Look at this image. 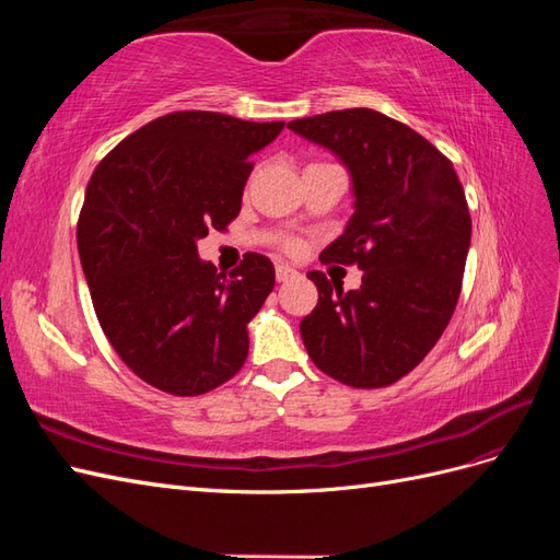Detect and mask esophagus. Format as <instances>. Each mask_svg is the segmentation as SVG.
<instances>
[{
    "label": "esophagus",
    "instance_id": "esophagus-1",
    "mask_svg": "<svg viewBox=\"0 0 560 560\" xmlns=\"http://www.w3.org/2000/svg\"><path fill=\"white\" fill-rule=\"evenodd\" d=\"M276 278H278V282L292 280V278H296V268L287 266V264H278V266H276Z\"/></svg>",
    "mask_w": 560,
    "mask_h": 560
}]
</instances>
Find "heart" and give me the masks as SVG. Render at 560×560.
Returning <instances> with one entry per match:
<instances>
[{"mask_svg":"<svg viewBox=\"0 0 560 560\" xmlns=\"http://www.w3.org/2000/svg\"><path fill=\"white\" fill-rule=\"evenodd\" d=\"M284 247H287V249H292V252H294V249H299V243L290 238V241H284Z\"/></svg>","mask_w":560,"mask_h":560,"instance_id":"obj_1","label":"heart"}]
</instances>
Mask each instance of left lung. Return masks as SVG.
<instances>
[{
  "label": "left lung",
  "instance_id": "1",
  "mask_svg": "<svg viewBox=\"0 0 560 560\" xmlns=\"http://www.w3.org/2000/svg\"><path fill=\"white\" fill-rule=\"evenodd\" d=\"M331 149L352 177L354 214L322 264H358L360 290L311 270L317 306L301 338L319 371L350 387H385L413 371L460 296L471 219L453 163L422 135L354 107L290 121Z\"/></svg>",
  "mask_w": 560,
  "mask_h": 560
}]
</instances>
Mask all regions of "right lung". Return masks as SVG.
<instances>
[{"label": "right lung", "instance_id": "right-lung-1", "mask_svg": "<svg viewBox=\"0 0 560 560\" xmlns=\"http://www.w3.org/2000/svg\"><path fill=\"white\" fill-rule=\"evenodd\" d=\"M282 126L165 114L118 142L86 186L77 245L97 322L132 374L167 395H206L247 360V322L276 268L247 252L219 273L196 243L238 217L249 159Z\"/></svg>", "mask_w": 560, "mask_h": 560}]
</instances>
